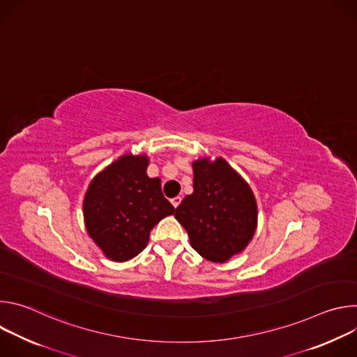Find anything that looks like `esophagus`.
<instances>
[{
	"label": "esophagus",
	"mask_w": 357,
	"mask_h": 357,
	"mask_svg": "<svg viewBox=\"0 0 357 357\" xmlns=\"http://www.w3.org/2000/svg\"><path fill=\"white\" fill-rule=\"evenodd\" d=\"M181 200H182V197H181V196H176V197H172V199H171V203L174 205V208H178V206H179Z\"/></svg>",
	"instance_id": "esophagus-1"
}]
</instances>
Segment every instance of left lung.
<instances>
[{
    "label": "left lung",
    "mask_w": 357,
    "mask_h": 357,
    "mask_svg": "<svg viewBox=\"0 0 357 357\" xmlns=\"http://www.w3.org/2000/svg\"><path fill=\"white\" fill-rule=\"evenodd\" d=\"M190 245L213 263L243 251L257 226L256 199L244 179L222 158L193 162V193L175 211Z\"/></svg>",
    "instance_id": "1"
}]
</instances>
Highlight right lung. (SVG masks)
<instances>
[{
    "instance_id": "obj_1",
    "label": "right lung",
    "mask_w": 357,
    "mask_h": 357,
    "mask_svg": "<svg viewBox=\"0 0 357 357\" xmlns=\"http://www.w3.org/2000/svg\"><path fill=\"white\" fill-rule=\"evenodd\" d=\"M145 155H124L90 183L83 203L86 229L106 257L127 261L141 252L149 231L175 208L161 181L146 176Z\"/></svg>"
}]
</instances>
